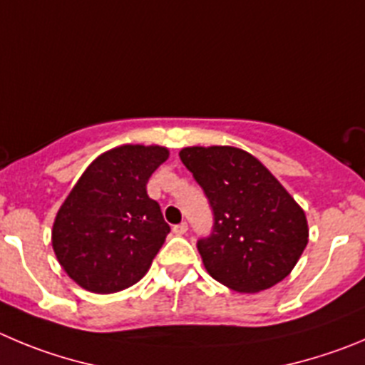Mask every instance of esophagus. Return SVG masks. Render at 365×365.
I'll return each instance as SVG.
<instances>
[{"instance_id": "34e87169", "label": "esophagus", "mask_w": 365, "mask_h": 365, "mask_svg": "<svg viewBox=\"0 0 365 365\" xmlns=\"http://www.w3.org/2000/svg\"><path fill=\"white\" fill-rule=\"evenodd\" d=\"M173 232H175L176 236H183V234L187 232V223H185V221H182V223H180V225H175V227H173Z\"/></svg>"}]
</instances>
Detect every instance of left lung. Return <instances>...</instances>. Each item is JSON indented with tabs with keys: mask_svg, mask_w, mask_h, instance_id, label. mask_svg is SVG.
I'll return each mask as SVG.
<instances>
[{
	"mask_svg": "<svg viewBox=\"0 0 365 365\" xmlns=\"http://www.w3.org/2000/svg\"><path fill=\"white\" fill-rule=\"evenodd\" d=\"M180 158L212 209V230L196 245L207 272L245 294L282 281L308 245V221L284 187L250 153L229 145L185 148Z\"/></svg>",
	"mask_w": 365,
	"mask_h": 365,
	"instance_id": "8db88e82",
	"label": "left lung"
}]
</instances>
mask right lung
<instances>
[{
	"instance_id": "1",
	"label": "right lung",
	"mask_w": 365,
	"mask_h": 365,
	"mask_svg": "<svg viewBox=\"0 0 365 365\" xmlns=\"http://www.w3.org/2000/svg\"><path fill=\"white\" fill-rule=\"evenodd\" d=\"M169 151L120 145L98 156L57 212L52 247L75 282L113 294L140 281L171 232L148 180Z\"/></svg>"
}]
</instances>
